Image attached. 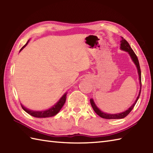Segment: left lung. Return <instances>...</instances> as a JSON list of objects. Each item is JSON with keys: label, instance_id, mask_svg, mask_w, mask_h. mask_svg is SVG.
<instances>
[{"label": "left lung", "instance_id": "1", "mask_svg": "<svg viewBox=\"0 0 153 153\" xmlns=\"http://www.w3.org/2000/svg\"><path fill=\"white\" fill-rule=\"evenodd\" d=\"M120 48H121L122 50L123 51H125L126 52H128L129 53V54L130 55V56L132 60L134 61V62L135 63V64L136 65V67L137 68V71H138V74H139V83H140V91H139V95L137 99L135 101V102L134 103V105H133L131 106H130V108H128L127 110H126L125 112H123L122 113H119V114H107V113H105L102 112L101 110H100L98 108H97V106L95 105V102H94L93 99H90V102H91V106L93 107V108L94 110V111L95 112V113L97 114H98L100 117H101L102 118H105V119H122L125 118L126 116H128L131 110L134 108V107L135 106L136 102H137V100L139 99V97L140 96V94H141V69H140V66H139V60H138V58L136 56V54H135L134 51H133L132 48H131L130 45H129V43H128V41H127L125 39H123L122 37V40L120 41Z\"/></svg>", "mask_w": 153, "mask_h": 153}]
</instances>
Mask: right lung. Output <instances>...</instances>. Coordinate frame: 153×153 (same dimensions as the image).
<instances>
[{"mask_svg":"<svg viewBox=\"0 0 153 153\" xmlns=\"http://www.w3.org/2000/svg\"><path fill=\"white\" fill-rule=\"evenodd\" d=\"M28 42L29 41L27 42V43L21 48L19 51H21L23 48L26 46L28 43ZM66 95L67 93H65L64 95L61 97L60 99L58 100V102L56 104V105H54L53 106H52L51 108L48 110H45V111H33V110H29L26 108H25V107L22 105V107L25 112L29 114H30L31 116L33 117H36V118H48V117H52L57 114L59 112V111L61 110V108H62L65 102H66Z\"/></svg>","mask_w":153,"mask_h":153,"instance_id":"1","label":"right lung"}]
</instances>
